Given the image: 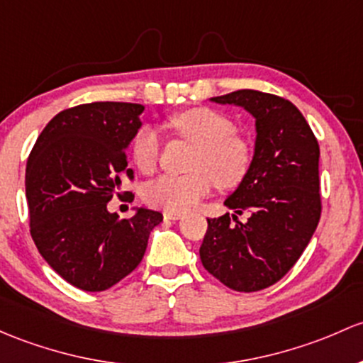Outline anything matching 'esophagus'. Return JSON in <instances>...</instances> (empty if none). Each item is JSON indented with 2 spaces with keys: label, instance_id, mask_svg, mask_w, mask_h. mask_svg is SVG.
<instances>
[{
  "label": "esophagus",
  "instance_id": "1",
  "mask_svg": "<svg viewBox=\"0 0 363 363\" xmlns=\"http://www.w3.org/2000/svg\"><path fill=\"white\" fill-rule=\"evenodd\" d=\"M163 217H165V219H170V220H179L182 217V213L181 212L167 211V212H163Z\"/></svg>",
  "mask_w": 363,
  "mask_h": 363
}]
</instances>
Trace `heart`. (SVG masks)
<instances>
[{"instance_id": "1", "label": "heart", "mask_w": 363, "mask_h": 363, "mask_svg": "<svg viewBox=\"0 0 363 363\" xmlns=\"http://www.w3.org/2000/svg\"><path fill=\"white\" fill-rule=\"evenodd\" d=\"M169 127L177 135L196 144L189 162L191 174L163 175L146 184L143 198L147 205L170 212L193 208L212 191L233 189L250 169V144L235 133L231 118L211 108H191L169 118ZM162 137L156 128L143 127L130 143V155L143 174H152L162 156Z\"/></svg>"}]
</instances>
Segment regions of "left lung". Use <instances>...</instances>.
<instances>
[{"label":"left lung","instance_id":"left-lung-1","mask_svg":"<svg viewBox=\"0 0 363 363\" xmlns=\"http://www.w3.org/2000/svg\"><path fill=\"white\" fill-rule=\"evenodd\" d=\"M242 106L255 118L257 139L250 169L224 201L238 215L207 219L200 247L203 268L238 292H257L285 277L301 257L322 213L315 133L291 101L259 90L213 97Z\"/></svg>","mask_w":363,"mask_h":363}]
</instances>
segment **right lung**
<instances>
[{
	"mask_svg": "<svg viewBox=\"0 0 363 363\" xmlns=\"http://www.w3.org/2000/svg\"><path fill=\"white\" fill-rule=\"evenodd\" d=\"M144 106L90 102L64 109L38 137L26 167L29 231L45 261L66 281L86 292L108 291L144 257L147 238L163 220L139 208L118 219L108 203L130 196L133 181L127 146L139 130Z\"/></svg>",
	"mask_w": 363,
	"mask_h": 363,
	"instance_id": "add662e5",
	"label": "right lung"
}]
</instances>
